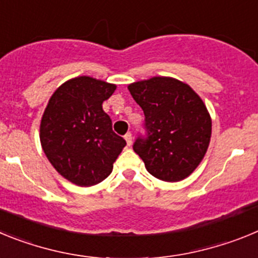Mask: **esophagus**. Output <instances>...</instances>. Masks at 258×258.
Instances as JSON below:
<instances>
[{
    "label": "esophagus",
    "instance_id": "1",
    "mask_svg": "<svg viewBox=\"0 0 258 258\" xmlns=\"http://www.w3.org/2000/svg\"><path fill=\"white\" fill-rule=\"evenodd\" d=\"M125 141H126L127 146H132V142H133V137H132V133H126L124 136Z\"/></svg>",
    "mask_w": 258,
    "mask_h": 258
}]
</instances>
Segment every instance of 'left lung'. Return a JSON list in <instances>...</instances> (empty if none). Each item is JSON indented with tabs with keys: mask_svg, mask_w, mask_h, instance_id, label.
I'll list each match as a JSON object with an SVG mask.
<instances>
[{
	"mask_svg": "<svg viewBox=\"0 0 258 258\" xmlns=\"http://www.w3.org/2000/svg\"><path fill=\"white\" fill-rule=\"evenodd\" d=\"M145 113L146 136L133 145L150 174L165 182L184 179L208 150L212 120L202 98L172 77H152L127 86Z\"/></svg>",
	"mask_w": 258,
	"mask_h": 258,
	"instance_id": "8db88e82",
	"label": "left lung"
}]
</instances>
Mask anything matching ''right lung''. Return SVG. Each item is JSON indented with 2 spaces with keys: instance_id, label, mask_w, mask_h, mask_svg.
I'll return each instance as SVG.
<instances>
[{
  "instance_id": "1",
  "label": "right lung",
  "mask_w": 258,
  "mask_h": 258,
  "mask_svg": "<svg viewBox=\"0 0 258 258\" xmlns=\"http://www.w3.org/2000/svg\"><path fill=\"white\" fill-rule=\"evenodd\" d=\"M115 90L113 84L93 77L71 79L54 92L41 118L45 155L59 174L77 186L106 179L126 145L102 108Z\"/></svg>"
}]
</instances>
